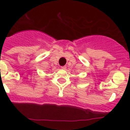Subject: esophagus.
<instances>
[{"mask_svg":"<svg viewBox=\"0 0 130 130\" xmlns=\"http://www.w3.org/2000/svg\"><path fill=\"white\" fill-rule=\"evenodd\" d=\"M66 66H61V68H62V70H65L66 69Z\"/></svg>","mask_w":130,"mask_h":130,"instance_id":"obj_1","label":"esophagus"}]
</instances>
